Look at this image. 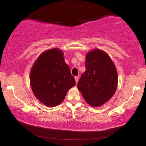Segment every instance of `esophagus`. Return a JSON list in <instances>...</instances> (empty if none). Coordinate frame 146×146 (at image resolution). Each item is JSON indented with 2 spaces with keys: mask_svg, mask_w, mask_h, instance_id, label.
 <instances>
[{
  "mask_svg": "<svg viewBox=\"0 0 146 146\" xmlns=\"http://www.w3.org/2000/svg\"><path fill=\"white\" fill-rule=\"evenodd\" d=\"M74 78H75V80H76V83L77 84V83H78V79H79V78L78 77V76H75Z\"/></svg>",
  "mask_w": 146,
  "mask_h": 146,
  "instance_id": "obj_1",
  "label": "esophagus"
}]
</instances>
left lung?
Returning <instances> with one entry per match:
<instances>
[{
    "label": "left lung",
    "instance_id": "8db88e82",
    "mask_svg": "<svg viewBox=\"0 0 146 146\" xmlns=\"http://www.w3.org/2000/svg\"><path fill=\"white\" fill-rule=\"evenodd\" d=\"M85 66L86 71L79 80L78 89L89 105L100 106L116 90V68L109 56L100 49L87 53Z\"/></svg>",
    "mask_w": 146,
    "mask_h": 146
}]
</instances>
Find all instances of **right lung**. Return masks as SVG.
<instances>
[{
  "label": "right lung",
  "mask_w": 146,
  "mask_h": 146,
  "mask_svg": "<svg viewBox=\"0 0 146 146\" xmlns=\"http://www.w3.org/2000/svg\"><path fill=\"white\" fill-rule=\"evenodd\" d=\"M30 82L34 94L48 107H54L64 100L67 92L76 85L62 51L52 48L39 56L32 67Z\"/></svg>",
  "instance_id": "1"
}]
</instances>
